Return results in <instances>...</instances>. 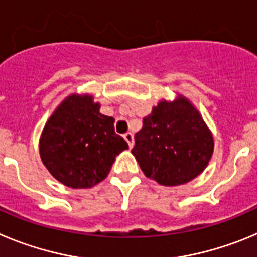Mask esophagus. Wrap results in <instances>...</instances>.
Listing matches in <instances>:
<instances>
[{
    "instance_id": "obj_1",
    "label": "esophagus",
    "mask_w": 257,
    "mask_h": 257,
    "mask_svg": "<svg viewBox=\"0 0 257 257\" xmlns=\"http://www.w3.org/2000/svg\"><path fill=\"white\" fill-rule=\"evenodd\" d=\"M124 138H125V141L128 142L129 147L132 149V147H133V134H132L131 132H128V133L124 134Z\"/></svg>"
}]
</instances>
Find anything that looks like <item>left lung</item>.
Returning <instances> with one entry per match:
<instances>
[{"label":"left lung","instance_id":"left-lung-1","mask_svg":"<svg viewBox=\"0 0 257 257\" xmlns=\"http://www.w3.org/2000/svg\"><path fill=\"white\" fill-rule=\"evenodd\" d=\"M134 141L132 154L143 174L170 187L200 175L214 151L211 132L197 108L183 96L155 106Z\"/></svg>","mask_w":257,"mask_h":257}]
</instances>
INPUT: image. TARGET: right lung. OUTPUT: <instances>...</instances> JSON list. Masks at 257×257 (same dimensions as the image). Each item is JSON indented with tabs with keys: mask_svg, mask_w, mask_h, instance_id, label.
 <instances>
[{
	"mask_svg": "<svg viewBox=\"0 0 257 257\" xmlns=\"http://www.w3.org/2000/svg\"><path fill=\"white\" fill-rule=\"evenodd\" d=\"M128 143L115 133L114 117L93 97L70 94L47 120L39 154L51 175L71 188H91L107 177Z\"/></svg>",
	"mask_w": 257,
	"mask_h": 257,
	"instance_id": "obj_1",
	"label": "right lung"
}]
</instances>
